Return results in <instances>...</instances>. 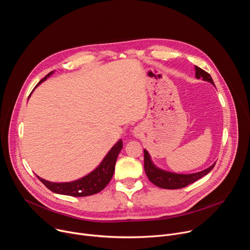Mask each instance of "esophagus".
<instances>
[{
	"label": "esophagus",
	"instance_id": "obj_1",
	"mask_svg": "<svg viewBox=\"0 0 250 250\" xmlns=\"http://www.w3.org/2000/svg\"><path fill=\"white\" fill-rule=\"evenodd\" d=\"M133 135L135 137H139L141 135V130L138 128V127H135L134 130H133Z\"/></svg>",
	"mask_w": 250,
	"mask_h": 250
}]
</instances>
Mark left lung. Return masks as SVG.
Returning <instances> with one entry per match:
<instances>
[{"instance_id":"1","label":"left lung","mask_w":250,"mask_h":250,"mask_svg":"<svg viewBox=\"0 0 250 250\" xmlns=\"http://www.w3.org/2000/svg\"><path fill=\"white\" fill-rule=\"evenodd\" d=\"M195 70H196V77L197 79L203 78V80L208 81L209 83H211L213 86V81L210 77V75L206 72L205 70L201 69L198 66H195ZM145 151V171L148 177V179L150 182H152L155 186L162 188V189H181L184 188L194 182H196L197 180L201 179V178L205 175H207L213 167H215V164L213 163L211 166H209L208 168L197 172V173H192V174H177V173H172L169 171H165L162 169H159L158 167H156L152 160L151 157L149 155V153L147 152L146 149L144 150Z\"/></svg>"}]
</instances>
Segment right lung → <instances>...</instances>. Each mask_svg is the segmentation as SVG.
Segmentation results:
<instances>
[{
    "instance_id": "1",
    "label": "right lung",
    "mask_w": 250,
    "mask_h": 250,
    "mask_svg": "<svg viewBox=\"0 0 250 250\" xmlns=\"http://www.w3.org/2000/svg\"><path fill=\"white\" fill-rule=\"evenodd\" d=\"M54 71H51L41 82L35 86L38 87L42 82L45 81ZM123 148V140L120 139L117 144L112 147V149L108 152L100 163V165L93 170L88 175L83 178L72 182H64V183H54L50 181H46L42 178L39 177V179L48 188L50 191L56 194L67 195L72 197H86L97 194L104 189V187L109 184L115 172V165L118 158L119 153Z\"/></svg>"
}]
</instances>
